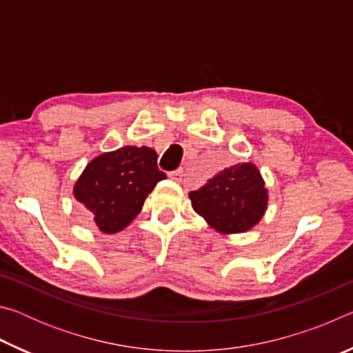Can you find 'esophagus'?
Here are the masks:
<instances>
[{"mask_svg": "<svg viewBox=\"0 0 353 353\" xmlns=\"http://www.w3.org/2000/svg\"><path fill=\"white\" fill-rule=\"evenodd\" d=\"M182 176H183V170L182 168L168 172V177L171 179V181H174V182H181L182 181Z\"/></svg>", "mask_w": 353, "mask_h": 353, "instance_id": "34e87169", "label": "esophagus"}]
</instances>
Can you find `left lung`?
I'll use <instances>...</instances> for the list:
<instances>
[{
	"label": "left lung",
	"mask_w": 353,
	"mask_h": 353,
	"mask_svg": "<svg viewBox=\"0 0 353 353\" xmlns=\"http://www.w3.org/2000/svg\"><path fill=\"white\" fill-rule=\"evenodd\" d=\"M190 199L194 212L218 232L240 234L265 214L268 191L259 170L252 163H240L191 191Z\"/></svg>",
	"instance_id": "8db88e82"
}]
</instances>
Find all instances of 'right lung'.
<instances>
[{"mask_svg":"<svg viewBox=\"0 0 353 353\" xmlns=\"http://www.w3.org/2000/svg\"><path fill=\"white\" fill-rule=\"evenodd\" d=\"M165 177L154 149L124 146L92 160L73 193L101 232L115 234L140 213L146 196Z\"/></svg>","mask_w":353,"mask_h":353,"instance_id":"add662e5","label":"right lung"}]
</instances>
